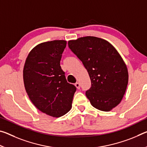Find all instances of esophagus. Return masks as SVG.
I'll return each mask as SVG.
<instances>
[{
    "label": "esophagus",
    "mask_w": 147,
    "mask_h": 147,
    "mask_svg": "<svg viewBox=\"0 0 147 147\" xmlns=\"http://www.w3.org/2000/svg\"><path fill=\"white\" fill-rule=\"evenodd\" d=\"M75 86L76 87V88L79 89L80 88V84L78 82H76L75 83Z\"/></svg>",
    "instance_id": "obj_1"
}]
</instances>
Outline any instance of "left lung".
Wrapping results in <instances>:
<instances>
[{"instance_id": "left-lung-1", "label": "left lung", "mask_w": 147, "mask_h": 147, "mask_svg": "<svg viewBox=\"0 0 147 147\" xmlns=\"http://www.w3.org/2000/svg\"><path fill=\"white\" fill-rule=\"evenodd\" d=\"M68 45L88 72L91 86L86 95L94 108L109 111L121 102L128 82V69L112 45L93 36L71 40Z\"/></svg>"}]
</instances>
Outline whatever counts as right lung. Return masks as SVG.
Returning <instances> with one entry per match:
<instances>
[{
    "label": "right lung",
    "instance_id": "obj_1",
    "mask_svg": "<svg viewBox=\"0 0 147 147\" xmlns=\"http://www.w3.org/2000/svg\"><path fill=\"white\" fill-rule=\"evenodd\" d=\"M67 41L39 44L29 53L23 69L24 88L34 105L54 117L70 110L76 88L67 81L60 66Z\"/></svg>",
    "mask_w": 147,
    "mask_h": 147
}]
</instances>
